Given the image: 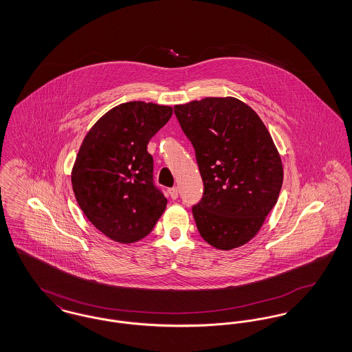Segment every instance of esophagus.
<instances>
[{
  "label": "esophagus",
  "instance_id": "1",
  "mask_svg": "<svg viewBox=\"0 0 352 352\" xmlns=\"http://www.w3.org/2000/svg\"><path fill=\"white\" fill-rule=\"evenodd\" d=\"M168 195H170L171 199H177L178 198V188L177 187L168 188Z\"/></svg>",
  "mask_w": 352,
  "mask_h": 352
}]
</instances>
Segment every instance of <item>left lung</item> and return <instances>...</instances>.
<instances>
[{
    "label": "left lung",
    "mask_w": 352,
    "mask_h": 352,
    "mask_svg": "<svg viewBox=\"0 0 352 352\" xmlns=\"http://www.w3.org/2000/svg\"><path fill=\"white\" fill-rule=\"evenodd\" d=\"M191 141L203 179V197L192 206L201 237L230 251L260 231L277 203L284 168L258 115L234 98H206L174 107Z\"/></svg>",
    "instance_id": "left-lung-1"
}]
</instances>
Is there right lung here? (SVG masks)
<instances>
[{
  "label": "right lung",
  "mask_w": 352,
  "mask_h": 352,
  "mask_svg": "<svg viewBox=\"0 0 352 352\" xmlns=\"http://www.w3.org/2000/svg\"><path fill=\"white\" fill-rule=\"evenodd\" d=\"M173 108L129 101L108 111L84 137L71 182L87 219L109 239L131 244L151 234L168 199L153 182L148 144Z\"/></svg>",
  "instance_id": "1"
}]
</instances>
